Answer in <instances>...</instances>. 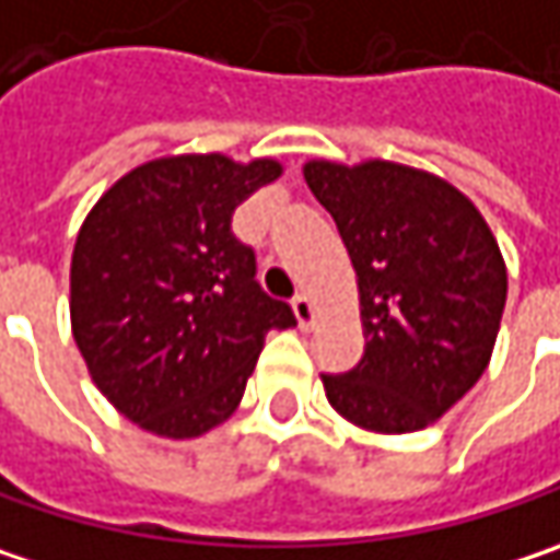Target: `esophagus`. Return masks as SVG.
<instances>
[{
  "label": "esophagus",
  "mask_w": 560,
  "mask_h": 560,
  "mask_svg": "<svg viewBox=\"0 0 560 560\" xmlns=\"http://www.w3.org/2000/svg\"><path fill=\"white\" fill-rule=\"evenodd\" d=\"M294 314H298V324L304 327V330H311L314 327V317H317V307H314V301L301 291V294H294Z\"/></svg>",
  "instance_id": "esophagus-1"
}]
</instances>
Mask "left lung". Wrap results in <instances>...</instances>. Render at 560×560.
Wrapping results in <instances>:
<instances>
[{"label": "left lung", "mask_w": 560, "mask_h": 560, "mask_svg": "<svg viewBox=\"0 0 560 560\" xmlns=\"http://www.w3.org/2000/svg\"><path fill=\"white\" fill-rule=\"evenodd\" d=\"M359 279L365 352L324 375L332 410L378 432L435 423L483 375L506 304V266L478 208L397 163H307Z\"/></svg>", "instance_id": "left-lung-1"}]
</instances>
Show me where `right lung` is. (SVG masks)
<instances>
[{
	"label": "right lung",
	"instance_id": "right-lung-1",
	"mask_svg": "<svg viewBox=\"0 0 560 560\" xmlns=\"http://www.w3.org/2000/svg\"><path fill=\"white\" fill-rule=\"evenodd\" d=\"M279 163L166 156L115 182L79 230L70 317L98 390L143 430L201 435L236 410L266 332L294 311L230 221Z\"/></svg>",
	"mask_w": 560,
	"mask_h": 560
}]
</instances>
